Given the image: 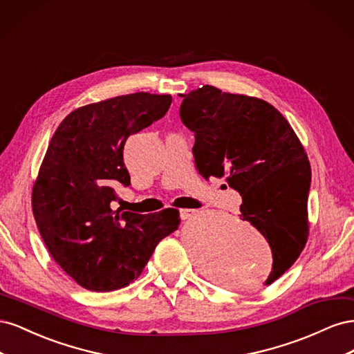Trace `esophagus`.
Wrapping results in <instances>:
<instances>
[{"label": "esophagus", "mask_w": 354, "mask_h": 354, "mask_svg": "<svg viewBox=\"0 0 354 354\" xmlns=\"http://www.w3.org/2000/svg\"><path fill=\"white\" fill-rule=\"evenodd\" d=\"M196 214V209H192V208H183L180 209V218L181 220H187L190 217H194Z\"/></svg>", "instance_id": "obj_1"}]
</instances>
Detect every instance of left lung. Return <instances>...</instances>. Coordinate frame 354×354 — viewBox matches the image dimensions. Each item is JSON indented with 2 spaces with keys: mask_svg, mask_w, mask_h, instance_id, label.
<instances>
[{
  "mask_svg": "<svg viewBox=\"0 0 354 354\" xmlns=\"http://www.w3.org/2000/svg\"><path fill=\"white\" fill-rule=\"evenodd\" d=\"M180 118L195 133L194 156L203 178L226 177L242 196L241 217L269 242L273 283L301 254L308 238L312 169L304 147L270 103L212 85L183 94Z\"/></svg>",
  "mask_w": 354,
  "mask_h": 354,
  "instance_id": "8db88e82",
  "label": "left lung"
}]
</instances>
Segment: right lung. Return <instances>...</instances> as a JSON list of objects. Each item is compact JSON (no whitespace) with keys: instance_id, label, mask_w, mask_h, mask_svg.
Masks as SVG:
<instances>
[{"instance_id":"1","label":"right lung","mask_w":354,"mask_h":354,"mask_svg":"<svg viewBox=\"0 0 354 354\" xmlns=\"http://www.w3.org/2000/svg\"><path fill=\"white\" fill-rule=\"evenodd\" d=\"M173 97L134 93L71 112L53 134L32 189V211L48 252L85 289L108 292L137 279L156 245L178 229L174 208L112 209L130 186L124 145L160 120Z\"/></svg>"}]
</instances>
